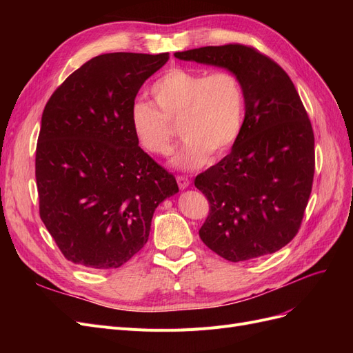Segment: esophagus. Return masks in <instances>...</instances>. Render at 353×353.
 Segmentation results:
<instances>
[{"label":"esophagus","instance_id":"obj_1","mask_svg":"<svg viewBox=\"0 0 353 353\" xmlns=\"http://www.w3.org/2000/svg\"><path fill=\"white\" fill-rule=\"evenodd\" d=\"M176 183H178V187H179L181 190H185V188L190 185V179H188V176H185V175H178V176H176Z\"/></svg>","mask_w":353,"mask_h":353}]
</instances>
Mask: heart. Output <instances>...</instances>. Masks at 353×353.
<instances>
[{
  "label": "heart",
  "instance_id": "b5f03b06",
  "mask_svg": "<svg viewBox=\"0 0 353 353\" xmlns=\"http://www.w3.org/2000/svg\"><path fill=\"white\" fill-rule=\"evenodd\" d=\"M150 94L159 110L137 101L131 109L132 132L147 153L168 156L174 140L169 122H179L185 138L172 159L178 169L201 168L212 152H227L241 134L245 92L239 74L231 70L170 69L156 79Z\"/></svg>",
  "mask_w": 353,
  "mask_h": 353
}]
</instances>
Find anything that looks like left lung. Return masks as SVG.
<instances>
[{"mask_svg": "<svg viewBox=\"0 0 353 353\" xmlns=\"http://www.w3.org/2000/svg\"><path fill=\"white\" fill-rule=\"evenodd\" d=\"M175 57L231 70L245 92L237 141L194 179L209 200L201 241L231 262L280 250L301 228L315 172L312 125L292 79L272 59L241 44Z\"/></svg>", "mask_w": 353, "mask_h": 353, "instance_id": "8db88e82", "label": "left lung"}]
</instances>
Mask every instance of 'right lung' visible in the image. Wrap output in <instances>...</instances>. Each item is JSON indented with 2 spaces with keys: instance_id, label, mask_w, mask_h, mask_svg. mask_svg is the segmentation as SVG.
<instances>
[{
  "instance_id": "add662e5",
  "label": "right lung",
  "mask_w": 353,
  "mask_h": 353,
  "mask_svg": "<svg viewBox=\"0 0 353 353\" xmlns=\"http://www.w3.org/2000/svg\"><path fill=\"white\" fill-rule=\"evenodd\" d=\"M168 60V52L97 56L46 104L35 157L39 216L73 263L119 268L144 248L156 208L178 193L131 126L138 91Z\"/></svg>"
}]
</instances>
